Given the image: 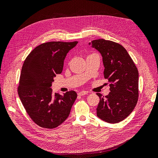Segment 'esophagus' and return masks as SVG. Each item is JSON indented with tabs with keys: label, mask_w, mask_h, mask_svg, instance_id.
<instances>
[{
	"label": "esophagus",
	"mask_w": 158,
	"mask_h": 158,
	"mask_svg": "<svg viewBox=\"0 0 158 158\" xmlns=\"http://www.w3.org/2000/svg\"><path fill=\"white\" fill-rule=\"evenodd\" d=\"M88 92H86V91H82V92H78V95H80V96H82V95L88 94Z\"/></svg>",
	"instance_id": "34e87169"
}]
</instances>
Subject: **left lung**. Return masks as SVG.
<instances>
[{
	"mask_svg": "<svg viewBox=\"0 0 158 158\" xmlns=\"http://www.w3.org/2000/svg\"><path fill=\"white\" fill-rule=\"evenodd\" d=\"M92 47L103 57L104 78L109 82L111 92L102 96L97 107V116L109 123L122 121L135 109L138 98V71L124 47L111 41L93 40Z\"/></svg>",
	"mask_w": 158,
	"mask_h": 158,
	"instance_id": "8db88e82",
	"label": "left lung"
}]
</instances>
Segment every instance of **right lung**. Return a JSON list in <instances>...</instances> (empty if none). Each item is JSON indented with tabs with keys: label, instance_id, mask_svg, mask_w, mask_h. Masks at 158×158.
<instances>
[{
	"label": "right lung",
	"instance_id": "obj_1",
	"mask_svg": "<svg viewBox=\"0 0 158 158\" xmlns=\"http://www.w3.org/2000/svg\"><path fill=\"white\" fill-rule=\"evenodd\" d=\"M78 41H50L36 47L26 57L20 74L18 93L27 113L38 126L52 129L69 116L77 94L60 95L51 88L56 74L63 71L64 60Z\"/></svg>",
	"mask_w": 158,
	"mask_h": 158
}]
</instances>
